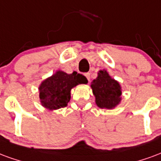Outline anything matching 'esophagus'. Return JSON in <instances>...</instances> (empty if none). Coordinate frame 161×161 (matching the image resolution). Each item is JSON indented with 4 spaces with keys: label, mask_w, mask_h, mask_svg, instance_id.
I'll use <instances>...</instances> for the list:
<instances>
[{
    "label": "esophagus",
    "mask_w": 161,
    "mask_h": 161,
    "mask_svg": "<svg viewBox=\"0 0 161 161\" xmlns=\"http://www.w3.org/2000/svg\"><path fill=\"white\" fill-rule=\"evenodd\" d=\"M85 75L86 77V79L88 80V81H90V73H86Z\"/></svg>",
    "instance_id": "1"
}]
</instances>
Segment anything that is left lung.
<instances>
[{"label":"left lung","mask_w":161,"mask_h":161,"mask_svg":"<svg viewBox=\"0 0 161 161\" xmlns=\"http://www.w3.org/2000/svg\"><path fill=\"white\" fill-rule=\"evenodd\" d=\"M95 103L101 109L111 110L122 101V86L105 69L99 70L97 78L91 82Z\"/></svg>","instance_id":"1"}]
</instances>
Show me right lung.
<instances>
[{
  "mask_svg": "<svg viewBox=\"0 0 161 161\" xmlns=\"http://www.w3.org/2000/svg\"><path fill=\"white\" fill-rule=\"evenodd\" d=\"M85 76L73 72L67 74L62 70L41 82L38 86L41 105L49 111H55L67 106L71 98V89L80 84H87Z\"/></svg>",
  "mask_w": 161,
  "mask_h": 161,
  "instance_id": "right-lung-1",
  "label": "right lung"
}]
</instances>
